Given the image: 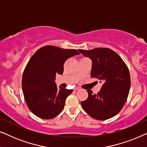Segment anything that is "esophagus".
I'll return each instance as SVG.
<instances>
[{
	"mask_svg": "<svg viewBox=\"0 0 147 147\" xmlns=\"http://www.w3.org/2000/svg\"><path fill=\"white\" fill-rule=\"evenodd\" d=\"M80 90V88H79V87H76V88H74V90Z\"/></svg>",
	"mask_w": 147,
	"mask_h": 147,
	"instance_id": "obj_1",
	"label": "esophagus"
}]
</instances>
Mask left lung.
I'll use <instances>...</instances> for the list:
<instances>
[{
	"label": "left lung",
	"instance_id": "left-lung-1",
	"mask_svg": "<svg viewBox=\"0 0 147 147\" xmlns=\"http://www.w3.org/2000/svg\"><path fill=\"white\" fill-rule=\"evenodd\" d=\"M92 60V78L102 83L97 94L88 90L87 100L81 102L83 109L92 118L103 120L116 116L123 107L130 88L128 67L122 58L108 48L78 49Z\"/></svg>",
	"mask_w": 147,
	"mask_h": 147
}]
</instances>
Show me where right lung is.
<instances>
[{"label": "right lung", "instance_id": "obj_1", "mask_svg": "<svg viewBox=\"0 0 147 147\" xmlns=\"http://www.w3.org/2000/svg\"><path fill=\"white\" fill-rule=\"evenodd\" d=\"M80 53L47 45L38 49L24 70L22 88L29 110L42 119H51L64 108L66 98L72 90L57 87L56 74L61 75L63 64L68 58Z\"/></svg>", "mask_w": 147, "mask_h": 147}]
</instances>
